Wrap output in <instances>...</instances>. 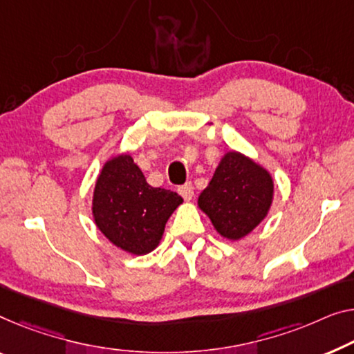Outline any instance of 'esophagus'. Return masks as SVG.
I'll return each mask as SVG.
<instances>
[{"label": "esophagus", "mask_w": 354, "mask_h": 354, "mask_svg": "<svg viewBox=\"0 0 354 354\" xmlns=\"http://www.w3.org/2000/svg\"><path fill=\"white\" fill-rule=\"evenodd\" d=\"M178 192L181 194V197L186 200V202H191V200L194 198V186L191 183H186L184 186L179 187Z\"/></svg>", "instance_id": "obj_1"}]
</instances>
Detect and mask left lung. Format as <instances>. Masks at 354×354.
I'll list each match as a JSON object with an SVG mask.
<instances>
[{
  "instance_id": "obj_1",
  "label": "left lung",
  "mask_w": 354,
  "mask_h": 354,
  "mask_svg": "<svg viewBox=\"0 0 354 354\" xmlns=\"http://www.w3.org/2000/svg\"><path fill=\"white\" fill-rule=\"evenodd\" d=\"M273 194L275 184L267 168L239 151H229L198 195L197 205L223 239L236 241L267 218Z\"/></svg>"
}]
</instances>
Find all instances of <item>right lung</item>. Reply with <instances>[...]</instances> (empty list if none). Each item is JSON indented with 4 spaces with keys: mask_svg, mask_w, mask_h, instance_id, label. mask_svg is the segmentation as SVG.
<instances>
[{
    "mask_svg": "<svg viewBox=\"0 0 354 354\" xmlns=\"http://www.w3.org/2000/svg\"><path fill=\"white\" fill-rule=\"evenodd\" d=\"M183 197L147 184L130 154L103 163L95 181L92 216L98 230L129 254L145 256L159 246L165 224Z\"/></svg>",
    "mask_w": 354,
    "mask_h": 354,
    "instance_id": "1",
    "label": "right lung"
}]
</instances>
